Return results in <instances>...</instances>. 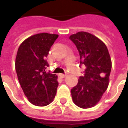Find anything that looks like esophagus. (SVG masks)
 Returning a JSON list of instances; mask_svg holds the SVG:
<instances>
[{
	"instance_id": "1",
	"label": "esophagus",
	"mask_w": 128,
	"mask_h": 128,
	"mask_svg": "<svg viewBox=\"0 0 128 128\" xmlns=\"http://www.w3.org/2000/svg\"><path fill=\"white\" fill-rule=\"evenodd\" d=\"M60 78H64L66 76V74H62H62H60Z\"/></svg>"
}]
</instances>
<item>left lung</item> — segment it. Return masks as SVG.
Instances as JSON below:
<instances>
[{"instance_id":"1","label":"left lung","mask_w":128,"mask_h":128,"mask_svg":"<svg viewBox=\"0 0 128 128\" xmlns=\"http://www.w3.org/2000/svg\"><path fill=\"white\" fill-rule=\"evenodd\" d=\"M69 39L79 51L80 65L86 66L84 76L80 77L78 84L71 89L72 101L82 108L93 107L109 84L112 68L110 54L101 40L87 32L72 34Z\"/></svg>"}]
</instances>
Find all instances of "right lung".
I'll use <instances>...</instances> for the list:
<instances>
[{
    "label": "right lung",
    "mask_w": 128,
    "mask_h": 128,
    "mask_svg": "<svg viewBox=\"0 0 128 128\" xmlns=\"http://www.w3.org/2000/svg\"><path fill=\"white\" fill-rule=\"evenodd\" d=\"M58 38L57 34H36L18 48L15 62L18 79L29 102L37 106L49 104L57 92L58 76L46 69L49 66L46 57Z\"/></svg>",
    "instance_id": "add662e5"
}]
</instances>
